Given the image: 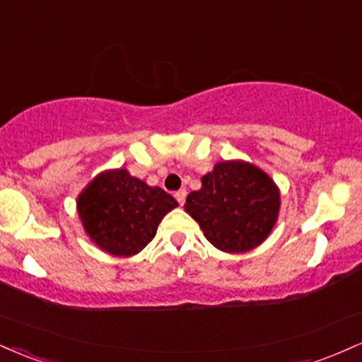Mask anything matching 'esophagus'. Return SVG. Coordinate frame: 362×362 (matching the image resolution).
Listing matches in <instances>:
<instances>
[{
	"label": "esophagus",
	"mask_w": 362,
	"mask_h": 362,
	"mask_svg": "<svg viewBox=\"0 0 362 362\" xmlns=\"http://www.w3.org/2000/svg\"><path fill=\"white\" fill-rule=\"evenodd\" d=\"M185 197H187V190L185 189H180V190H177V192H175V199L178 200V204H180V206H184Z\"/></svg>",
	"instance_id": "34e87169"
}]
</instances>
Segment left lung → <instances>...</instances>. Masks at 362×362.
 <instances>
[{
    "instance_id": "obj_1",
    "label": "left lung",
    "mask_w": 362,
    "mask_h": 362,
    "mask_svg": "<svg viewBox=\"0 0 362 362\" xmlns=\"http://www.w3.org/2000/svg\"><path fill=\"white\" fill-rule=\"evenodd\" d=\"M200 182L184 209L212 246L246 252L267 241L281 206L280 189L267 172L245 160H223Z\"/></svg>"
}]
</instances>
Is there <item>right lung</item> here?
Returning <instances> with one entry per match:
<instances>
[{"label": "right lung", "instance_id": "1", "mask_svg": "<svg viewBox=\"0 0 362 362\" xmlns=\"http://www.w3.org/2000/svg\"><path fill=\"white\" fill-rule=\"evenodd\" d=\"M77 214L99 250L117 258L138 255L178 202L160 187L129 175L126 168L98 173L77 195Z\"/></svg>", "mask_w": 362, "mask_h": 362}]
</instances>
